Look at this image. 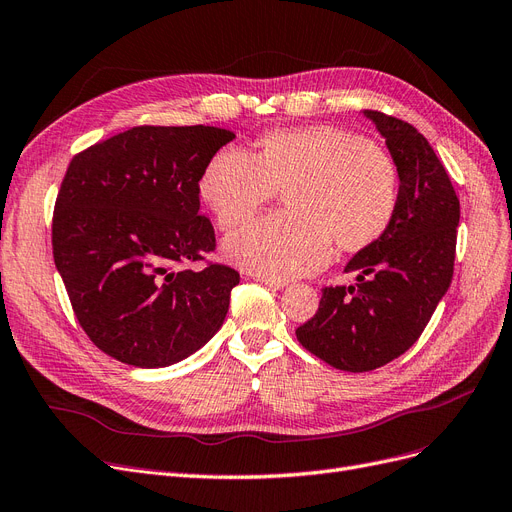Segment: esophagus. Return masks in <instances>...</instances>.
<instances>
[{"instance_id":"1","label":"esophagus","mask_w":512,"mask_h":512,"mask_svg":"<svg viewBox=\"0 0 512 512\" xmlns=\"http://www.w3.org/2000/svg\"><path fill=\"white\" fill-rule=\"evenodd\" d=\"M256 281H260V283H264V285H269V288H275V290H283L285 285H288V281L285 279H275V277H264V275H256L254 277Z\"/></svg>"}]
</instances>
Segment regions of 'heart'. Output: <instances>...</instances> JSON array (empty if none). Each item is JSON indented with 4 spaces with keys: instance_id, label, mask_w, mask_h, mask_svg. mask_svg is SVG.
I'll return each mask as SVG.
<instances>
[{
    "instance_id": "obj_1",
    "label": "heart",
    "mask_w": 512,
    "mask_h": 512,
    "mask_svg": "<svg viewBox=\"0 0 512 512\" xmlns=\"http://www.w3.org/2000/svg\"><path fill=\"white\" fill-rule=\"evenodd\" d=\"M275 191L288 212L264 216L224 241V254L252 273L288 279L317 271L340 252H361L391 227L399 203V168L382 147L336 126L279 130L258 153H214L199 180L216 224L248 222Z\"/></svg>"
}]
</instances>
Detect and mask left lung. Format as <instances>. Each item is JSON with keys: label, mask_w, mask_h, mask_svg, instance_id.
I'll use <instances>...</instances> for the list:
<instances>
[{"label": "left lung", "mask_w": 512, "mask_h": 512, "mask_svg": "<svg viewBox=\"0 0 512 512\" xmlns=\"http://www.w3.org/2000/svg\"><path fill=\"white\" fill-rule=\"evenodd\" d=\"M399 168L388 231L346 264L355 285L323 288L296 330L306 351L344 372H372L420 338L454 275L460 201L428 140L403 119L365 111Z\"/></svg>", "instance_id": "1"}]
</instances>
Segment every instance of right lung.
<instances>
[{"label":"right lung","mask_w":512,"mask_h":512,"mask_svg":"<svg viewBox=\"0 0 512 512\" xmlns=\"http://www.w3.org/2000/svg\"><path fill=\"white\" fill-rule=\"evenodd\" d=\"M235 138L214 126H136L77 153L52 216L54 264L73 313L109 357L166 367L199 351L227 317L239 273L199 214V180Z\"/></svg>","instance_id":"1"}]
</instances>
